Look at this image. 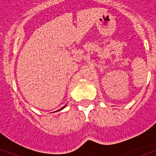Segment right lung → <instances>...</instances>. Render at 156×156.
Masks as SVG:
<instances>
[{"mask_svg":"<svg viewBox=\"0 0 156 156\" xmlns=\"http://www.w3.org/2000/svg\"><path fill=\"white\" fill-rule=\"evenodd\" d=\"M65 108V106H64V107H63V108H61V109H62V108Z\"/></svg>","mask_w":156,"mask_h":156,"instance_id":"add662e5","label":"right lung"}]
</instances>
